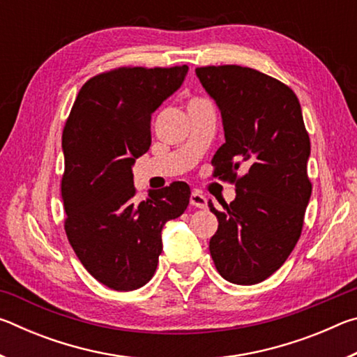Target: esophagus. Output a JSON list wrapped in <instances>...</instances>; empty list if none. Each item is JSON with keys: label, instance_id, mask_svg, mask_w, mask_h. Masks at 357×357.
Wrapping results in <instances>:
<instances>
[{"label": "esophagus", "instance_id": "esophagus-1", "mask_svg": "<svg viewBox=\"0 0 357 357\" xmlns=\"http://www.w3.org/2000/svg\"><path fill=\"white\" fill-rule=\"evenodd\" d=\"M190 204H192V206H195V208L204 209V208L208 206V200H206V197H204L202 192L193 190L190 193Z\"/></svg>", "mask_w": 357, "mask_h": 357}]
</instances>
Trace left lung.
I'll use <instances>...</instances> for the list:
<instances>
[{"label": "left lung", "instance_id": "1", "mask_svg": "<svg viewBox=\"0 0 357 357\" xmlns=\"http://www.w3.org/2000/svg\"><path fill=\"white\" fill-rule=\"evenodd\" d=\"M220 108L225 143L213 157L214 178L236 187L222 209L209 252L223 279L255 285L287 261L312 195L310 138L298 96L285 83L236 64L195 69ZM244 167L246 173L238 175Z\"/></svg>", "mask_w": 357, "mask_h": 357}]
</instances>
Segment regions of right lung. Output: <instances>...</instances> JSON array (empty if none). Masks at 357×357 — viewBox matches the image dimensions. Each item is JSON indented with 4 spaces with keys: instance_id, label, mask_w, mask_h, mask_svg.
I'll return each instance as SVG.
<instances>
[{
    "instance_id": "obj_1",
    "label": "right lung",
    "mask_w": 357,
    "mask_h": 357,
    "mask_svg": "<svg viewBox=\"0 0 357 357\" xmlns=\"http://www.w3.org/2000/svg\"><path fill=\"white\" fill-rule=\"evenodd\" d=\"M187 66H123L83 84L63 130L64 229L84 269L116 291L153 279L160 231L189 204L176 181L137 202L132 165L151 146V118L181 86Z\"/></svg>"
}]
</instances>
